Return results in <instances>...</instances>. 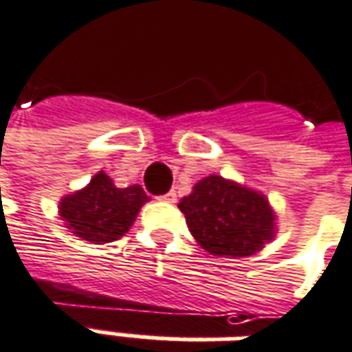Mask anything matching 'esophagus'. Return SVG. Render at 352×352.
<instances>
[{
    "instance_id": "obj_1",
    "label": "esophagus",
    "mask_w": 352,
    "mask_h": 352,
    "mask_svg": "<svg viewBox=\"0 0 352 352\" xmlns=\"http://www.w3.org/2000/svg\"><path fill=\"white\" fill-rule=\"evenodd\" d=\"M160 200L168 201V204H175V201H177V192H175V190H169V192H166V194H164V196H160Z\"/></svg>"
}]
</instances>
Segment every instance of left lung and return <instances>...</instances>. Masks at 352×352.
Instances as JSON below:
<instances>
[{"mask_svg": "<svg viewBox=\"0 0 352 352\" xmlns=\"http://www.w3.org/2000/svg\"><path fill=\"white\" fill-rule=\"evenodd\" d=\"M196 242L215 257H245L276 234V215L265 194L221 175L204 177L179 201Z\"/></svg>", "mask_w": 352, "mask_h": 352, "instance_id": "left-lung-1", "label": "left lung"}]
</instances>
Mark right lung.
<instances>
[{
	"label": "right lung",
	"mask_w": 352,
	"mask_h": 352,
	"mask_svg": "<svg viewBox=\"0 0 352 352\" xmlns=\"http://www.w3.org/2000/svg\"><path fill=\"white\" fill-rule=\"evenodd\" d=\"M148 200L141 184L118 188L104 171H99L85 188L60 200L58 213L82 240L108 244L131 228L142 204Z\"/></svg>",
	"instance_id": "obj_1"
}]
</instances>
